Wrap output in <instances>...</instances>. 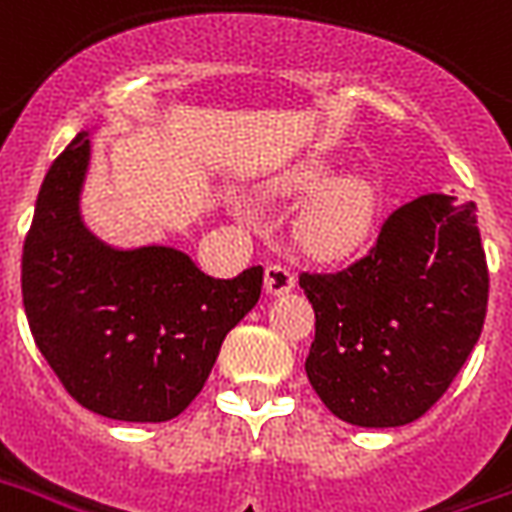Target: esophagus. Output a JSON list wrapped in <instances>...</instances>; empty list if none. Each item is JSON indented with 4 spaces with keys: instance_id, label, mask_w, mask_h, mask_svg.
<instances>
[{
    "instance_id": "34e87169",
    "label": "esophagus",
    "mask_w": 512,
    "mask_h": 512,
    "mask_svg": "<svg viewBox=\"0 0 512 512\" xmlns=\"http://www.w3.org/2000/svg\"><path fill=\"white\" fill-rule=\"evenodd\" d=\"M295 287V274L287 266H279V263H271L266 266V290L271 295L290 293Z\"/></svg>"
}]
</instances>
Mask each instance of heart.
<instances>
[{
    "mask_svg": "<svg viewBox=\"0 0 512 512\" xmlns=\"http://www.w3.org/2000/svg\"><path fill=\"white\" fill-rule=\"evenodd\" d=\"M328 176L331 173L323 162H306L290 170L276 184V192L285 198L317 192L295 225L298 244L314 257H344L369 236L374 192L363 179H336L325 184Z\"/></svg>",
    "mask_w": 512,
    "mask_h": 512,
    "instance_id": "heart-1",
    "label": "heart"
}]
</instances>
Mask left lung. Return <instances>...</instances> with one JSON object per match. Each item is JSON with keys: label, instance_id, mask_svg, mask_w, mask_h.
Masks as SVG:
<instances>
[{"label": "left lung", "instance_id": "left-lung-1", "mask_svg": "<svg viewBox=\"0 0 512 512\" xmlns=\"http://www.w3.org/2000/svg\"><path fill=\"white\" fill-rule=\"evenodd\" d=\"M314 306L306 377L352 426L418 420L478 344L488 266L475 203L429 192L391 211L369 252L333 274L301 271Z\"/></svg>", "mask_w": 512, "mask_h": 512}]
</instances>
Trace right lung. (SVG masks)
<instances>
[{"mask_svg": "<svg viewBox=\"0 0 512 512\" xmlns=\"http://www.w3.org/2000/svg\"><path fill=\"white\" fill-rule=\"evenodd\" d=\"M86 162L81 132L45 173L21 255L26 320L81 407L162 423L203 391L225 336L260 298L263 268L214 279L179 249L105 246L78 214Z\"/></svg>", "mask_w": 512, "mask_h": 512, "instance_id": "obj_1", "label": "right lung"}]
</instances>
